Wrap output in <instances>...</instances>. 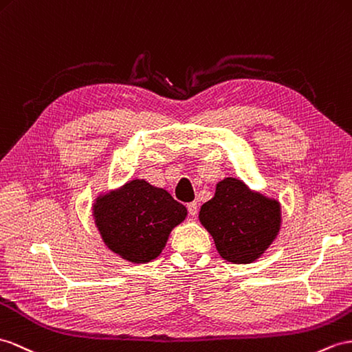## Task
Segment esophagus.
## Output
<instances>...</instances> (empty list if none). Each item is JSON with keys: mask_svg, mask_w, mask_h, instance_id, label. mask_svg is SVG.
<instances>
[{"mask_svg": "<svg viewBox=\"0 0 352 352\" xmlns=\"http://www.w3.org/2000/svg\"><path fill=\"white\" fill-rule=\"evenodd\" d=\"M186 209H188V212H190L191 217H195L197 212H199V206H197L195 201H191V203L186 204Z\"/></svg>", "mask_w": 352, "mask_h": 352, "instance_id": "1", "label": "esophagus"}]
</instances>
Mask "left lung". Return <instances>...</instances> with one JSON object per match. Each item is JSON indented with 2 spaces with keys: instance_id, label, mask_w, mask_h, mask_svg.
<instances>
[{
  "instance_id": "1",
  "label": "left lung",
  "mask_w": 352,
  "mask_h": 352,
  "mask_svg": "<svg viewBox=\"0 0 352 352\" xmlns=\"http://www.w3.org/2000/svg\"><path fill=\"white\" fill-rule=\"evenodd\" d=\"M199 219L222 258L250 264L260 258L279 234L280 203L252 191L241 179L226 177L217 184L213 199L201 206Z\"/></svg>"
}]
</instances>
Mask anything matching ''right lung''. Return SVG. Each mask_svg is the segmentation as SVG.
<instances>
[{"instance_id":"obj_1","label":"right lung","mask_w":352,"mask_h":352,"mask_svg":"<svg viewBox=\"0 0 352 352\" xmlns=\"http://www.w3.org/2000/svg\"><path fill=\"white\" fill-rule=\"evenodd\" d=\"M188 210L166 190L133 179L100 194L92 204L96 227L109 250L134 264L155 260Z\"/></svg>"}]
</instances>
